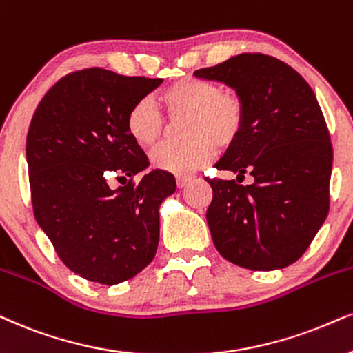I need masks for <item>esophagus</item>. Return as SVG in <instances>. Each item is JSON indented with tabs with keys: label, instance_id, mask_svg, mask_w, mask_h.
Here are the masks:
<instances>
[{
	"label": "esophagus",
	"instance_id": "obj_1",
	"mask_svg": "<svg viewBox=\"0 0 353 353\" xmlns=\"http://www.w3.org/2000/svg\"><path fill=\"white\" fill-rule=\"evenodd\" d=\"M194 180V175H178L176 176V186L178 188H183L190 183V181Z\"/></svg>",
	"mask_w": 353,
	"mask_h": 353
}]
</instances>
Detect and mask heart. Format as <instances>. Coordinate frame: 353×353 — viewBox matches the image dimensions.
<instances>
[{
    "mask_svg": "<svg viewBox=\"0 0 353 353\" xmlns=\"http://www.w3.org/2000/svg\"><path fill=\"white\" fill-rule=\"evenodd\" d=\"M168 119L181 124L183 143L163 145L152 155L157 170L186 175L210 163L217 147H230L241 136L245 123V108L236 93L223 91L201 78H183L160 93ZM125 129L134 142L154 147L165 136V121L149 98L130 106Z\"/></svg>",
    "mask_w": 353,
    "mask_h": 353,
    "instance_id": "heart-1",
    "label": "heart"
}]
</instances>
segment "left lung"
Wrapping results in <instances>:
<instances>
[{"mask_svg": "<svg viewBox=\"0 0 353 353\" xmlns=\"http://www.w3.org/2000/svg\"><path fill=\"white\" fill-rule=\"evenodd\" d=\"M230 86L245 108L241 136L208 178L206 219L221 255L242 268H285L306 252L329 212L332 143L314 91L275 57L241 54L194 72ZM249 172L252 185H239Z\"/></svg>", "mask_w": 353, "mask_h": 353, "instance_id": "obj_1", "label": "left lung"}]
</instances>
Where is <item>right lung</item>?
Masks as SVG:
<instances>
[{
	"instance_id": "obj_1",
	"label": "right lung",
	"mask_w": 353,
	"mask_h": 353,
	"mask_svg": "<svg viewBox=\"0 0 353 353\" xmlns=\"http://www.w3.org/2000/svg\"><path fill=\"white\" fill-rule=\"evenodd\" d=\"M162 78L85 68L63 77L30 121L26 159L37 224L77 275L101 285L136 276L159 247V208L175 193V176L152 170L130 139L125 117ZM111 177H129L112 190Z\"/></svg>"
}]
</instances>
